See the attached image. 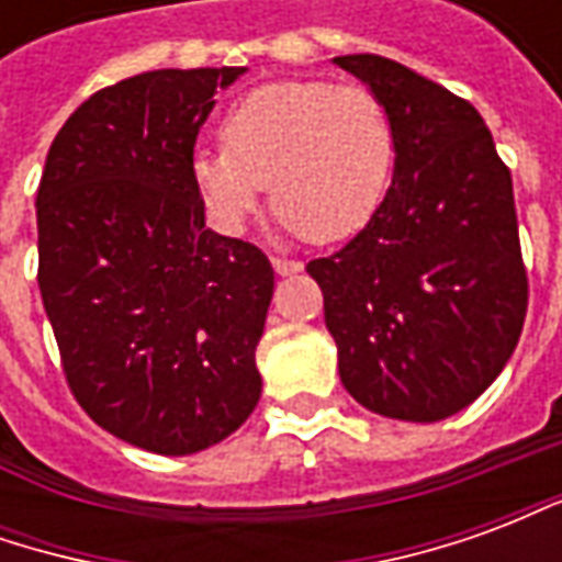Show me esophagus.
<instances>
[{
	"label": "esophagus",
	"instance_id": "obj_1",
	"mask_svg": "<svg viewBox=\"0 0 562 562\" xmlns=\"http://www.w3.org/2000/svg\"><path fill=\"white\" fill-rule=\"evenodd\" d=\"M304 268L301 261H294V258H273V270L280 273V277H292L297 270Z\"/></svg>",
	"mask_w": 562,
	"mask_h": 562
}]
</instances>
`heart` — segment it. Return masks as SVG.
<instances>
[{
  "label": "heart",
  "instance_id": "b5f03b06",
  "mask_svg": "<svg viewBox=\"0 0 562 562\" xmlns=\"http://www.w3.org/2000/svg\"><path fill=\"white\" fill-rule=\"evenodd\" d=\"M222 149H195L192 183L210 220L240 232L270 186V204L306 240L334 244L373 220L394 173L397 135L364 83L277 80L225 114Z\"/></svg>",
  "mask_w": 562,
  "mask_h": 562
}]
</instances>
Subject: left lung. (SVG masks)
Instances as JSON below:
<instances>
[{
    "mask_svg": "<svg viewBox=\"0 0 562 562\" xmlns=\"http://www.w3.org/2000/svg\"><path fill=\"white\" fill-rule=\"evenodd\" d=\"M334 63L385 102L397 156L373 220L306 273L325 294L355 401L385 418L442 422L503 373L524 328L512 173L467 99L385 56Z\"/></svg>",
    "mask_w": 562,
    "mask_h": 562,
    "instance_id": "1",
    "label": "left lung"
}]
</instances>
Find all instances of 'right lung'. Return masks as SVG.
<instances>
[{
	"instance_id": "add662e5",
	"label": "right lung",
	"mask_w": 562,
	"mask_h": 562,
	"mask_svg": "<svg viewBox=\"0 0 562 562\" xmlns=\"http://www.w3.org/2000/svg\"><path fill=\"white\" fill-rule=\"evenodd\" d=\"M246 68H159L104 87L50 144L38 289L68 389L128 446L195 454L261 397L256 346L273 268L204 225L192 183L213 92Z\"/></svg>"
}]
</instances>
